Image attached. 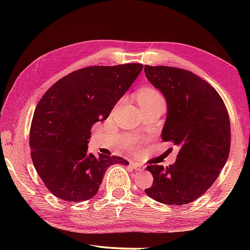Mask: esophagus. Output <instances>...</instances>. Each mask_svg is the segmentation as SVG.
Returning <instances> with one entry per match:
<instances>
[{
    "mask_svg": "<svg viewBox=\"0 0 250 250\" xmlns=\"http://www.w3.org/2000/svg\"><path fill=\"white\" fill-rule=\"evenodd\" d=\"M130 166L132 167L134 170H137V171H143V170H145V167L141 166V164L137 163V162H131Z\"/></svg>",
    "mask_w": 250,
    "mask_h": 250,
    "instance_id": "1",
    "label": "esophagus"
}]
</instances>
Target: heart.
Instances as JSON below:
<instances>
[{
	"instance_id": "1",
	"label": "heart",
	"mask_w": 250,
	"mask_h": 250,
	"mask_svg": "<svg viewBox=\"0 0 250 250\" xmlns=\"http://www.w3.org/2000/svg\"><path fill=\"white\" fill-rule=\"evenodd\" d=\"M137 98L140 105H149V104H164V99L162 95L160 94L153 87L143 88L138 92Z\"/></svg>"
}]
</instances>
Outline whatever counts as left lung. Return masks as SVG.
Listing matches in <instances>:
<instances>
[{
    "label": "left lung",
    "instance_id": "obj_1",
    "mask_svg": "<svg viewBox=\"0 0 250 250\" xmlns=\"http://www.w3.org/2000/svg\"><path fill=\"white\" fill-rule=\"evenodd\" d=\"M145 73L167 99L162 140L180 149L174 164L146 167L153 183L145 191L163 204H188L213 185L229 155L226 105L214 87L191 71L145 65Z\"/></svg>",
    "mask_w": 250,
    "mask_h": 250
}]
</instances>
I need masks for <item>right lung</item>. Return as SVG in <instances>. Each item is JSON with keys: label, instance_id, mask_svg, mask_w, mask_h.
<instances>
[{"label": "right lung", "instance_id": "right-lung-1", "mask_svg": "<svg viewBox=\"0 0 250 250\" xmlns=\"http://www.w3.org/2000/svg\"><path fill=\"white\" fill-rule=\"evenodd\" d=\"M142 64L90 66L55 83L34 111L29 147L37 173L55 196L67 202L90 200L98 192L107 168L128 166L117 155L88 151L97 121L107 119L141 73Z\"/></svg>", "mask_w": 250, "mask_h": 250}]
</instances>
